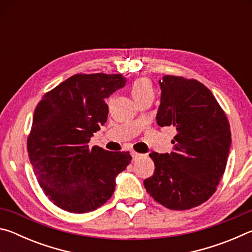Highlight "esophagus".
Masks as SVG:
<instances>
[{"mask_svg": "<svg viewBox=\"0 0 252 252\" xmlns=\"http://www.w3.org/2000/svg\"><path fill=\"white\" fill-rule=\"evenodd\" d=\"M142 157V155H140V153H138V152H132V158H133V160H136V159H139V158H141Z\"/></svg>", "mask_w": 252, "mask_h": 252, "instance_id": "esophagus-1", "label": "esophagus"}]
</instances>
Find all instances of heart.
Returning <instances> with one entry per match:
<instances>
[{
	"label": "heart",
	"instance_id": "obj_1",
	"mask_svg": "<svg viewBox=\"0 0 252 252\" xmlns=\"http://www.w3.org/2000/svg\"><path fill=\"white\" fill-rule=\"evenodd\" d=\"M131 94L135 102L142 99V97L153 96V87L151 81L144 78L134 81L131 87Z\"/></svg>",
	"mask_w": 252,
	"mask_h": 252
}]
</instances>
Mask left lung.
I'll return each instance as SVG.
<instances>
[{
	"label": "left lung",
	"instance_id": "8db88e82",
	"mask_svg": "<svg viewBox=\"0 0 252 252\" xmlns=\"http://www.w3.org/2000/svg\"><path fill=\"white\" fill-rule=\"evenodd\" d=\"M157 123L174 126L170 153L151 152L153 176L143 181L148 193L165 208L187 210L215 193L231 146L227 116L211 91L197 80L164 75Z\"/></svg>",
	"mask_w": 252,
	"mask_h": 252
}]
</instances>
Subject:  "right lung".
<instances>
[{"mask_svg":"<svg viewBox=\"0 0 252 252\" xmlns=\"http://www.w3.org/2000/svg\"><path fill=\"white\" fill-rule=\"evenodd\" d=\"M122 74H75L45 93L33 116L29 159L44 193L73 213L94 211L112 197L129 152H110L91 136L108 119L105 99L123 88Z\"/></svg>","mask_w":252,"mask_h":252,"instance_id":"add662e5","label":"right lung"}]
</instances>
